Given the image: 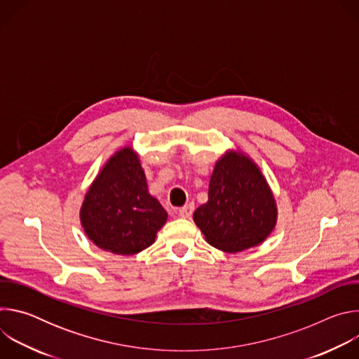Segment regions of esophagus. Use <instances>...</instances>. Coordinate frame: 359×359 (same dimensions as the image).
<instances>
[{
    "label": "esophagus",
    "mask_w": 359,
    "mask_h": 359,
    "mask_svg": "<svg viewBox=\"0 0 359 359\" xmlns=\"http://www.w3.org/2000/svg\"><path fill=\"white\" fill-rule=\"evenodd\" d=\"M193 210H194V204L193 203L184 204L183 208L179 209V216L183 217V219H189L193 215Z\"/></svg>",
    "instance_id": "obj_1"
}]
</instances>
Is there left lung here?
Here are the masks:
<instances>
[{
  "label": "left lung",
  "mask_w": 359,
  "mask_h": 359,
  "mask_svg": "<svg viewBox=\"0 0 359 359\" xmlns=\"http://www.w3.org/2000/svg\"><path fill=\"white\" fill-rule=\"evenodd\" d=\"M193 220L209 244L237 252L270 236L277 206L257 165L243 153L227 151L215 166L209 200L196 209Z\"/></svg>",
  "instance_id": "1"
}]
</instances>
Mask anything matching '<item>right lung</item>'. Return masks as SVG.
I'll use <instances>...</instances> for the list:
<instances>
[{
    "instance_id": "add662e5",
    "label": "right lung",
    "mask_w": 359,
    "mask_h": 359,
    "mask_svg": "<svg viewBox=\"0 0 359 359\" xmlns=\"http://www.w3.org/2000/svg\"><path fill=\"white\" fill-rule=\"evenodd\" d=\"M168 213L149 194L144 172L132 147H123L90 184L81 223L89 240L114 254L132 255L153 244Z\"/></svg>"
}]
</instances>
